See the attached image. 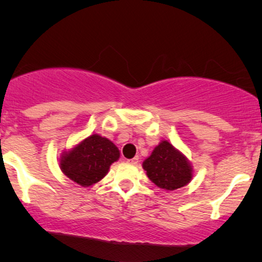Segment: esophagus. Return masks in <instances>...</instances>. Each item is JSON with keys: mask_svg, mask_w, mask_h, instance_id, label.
Masks as SVG:
<instances>
[{"mask_svg": "<svg viewBox=\"0 0 262 262\" xmlns=\"http://www.w3.org/2000/svg\"><path fill=\"white\" fill-rule=\"evenodd\" d=\"M129 164L132 165H137L138 162H139V158H133V159H129V160H127Z\"/></svg>", "mask_w": 262, "mask_h": 262, "instance_id": "34e87169", "label": "esophagus"}]
</instances>
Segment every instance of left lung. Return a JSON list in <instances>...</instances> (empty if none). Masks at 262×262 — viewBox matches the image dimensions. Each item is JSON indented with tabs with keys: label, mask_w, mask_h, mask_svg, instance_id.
Segmentation results:
<instances>
[{
	"label": "left lung",
	"mask_w": 262,
	"mask_h": 262,
	"mask_svg": "<svg viewBox=\"0 0 262 262\" xmlns=\"http://www.w3.org/2000/svg\"><path fill=\"white\" fill-rule=\"evenodd\" d=\"M143 167L158 187L169 191L183 187L192 179L188 161L169 141H161L143 162Z\"/></svg>",
	"instance_id": "1"
}]
</instances>
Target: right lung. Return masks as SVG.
Returning <instances> with one entry per match:
<instances>
[{
    "instance_id": "obj_1",
    "label": "right lung",
    "mask_w": 262,
    "mask_h": 262,
    "mask_svg": "<svg viewBox=\"0 0 262 262\" xmlns=\"http://www.w3.org/2000/svg\"><path fill=\"white\" fill-rule=\"evenodd\" d=\"M119 150L107 138L93 134L61 158L62 172L81 186H91L103 179L118 160Z\"/></svg>"
}]
</instances>
